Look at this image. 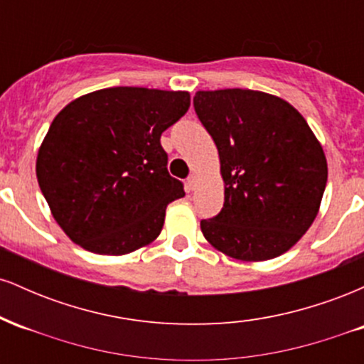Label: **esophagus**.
I'll return each instance as SVG.
<instances>
[{
	"mask_svg": "<svg viewBox=\"0 0 364 364\" xmlns=\"http://www.w3.org/2000/svg\"><path fill=\"white\" fill-rule=\"evenodd\" d=\"M196 183H198V178H196L195 174H191V176L186 179V188H188V191H193L195 188H196Z\"/></svg>",
	"mask_w": 364,
	"mask_h": 364,
	"instance_id": "34e87169",
	"label": "esophagus"
}]
</instances>
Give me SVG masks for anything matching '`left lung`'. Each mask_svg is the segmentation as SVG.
Masks as SVG:
<instances>
[{
    "label": "left lung",
    "instance_id": "8db88e82",
    "mask_svg": "<svg viewBox=\"0 0 364 364\" xmlns=\"http://www.w3.org/2000/svg\"><path fill=\"white\" fill-rule=\"evenodd\" d=\"M195 112L219 150L224 207L200 223L228 257L263 262L286 253L315 220L327 159L296 107L250 89L198 90Z\"/></svg>",
    "mask_w": 364,
    "mask_h": 364
}]
</instances>
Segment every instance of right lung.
Masks as SVG:
<instances>
[{
	"mask_svg": "<svg viewBox=\"0 0 364 364\" xmlns=\"http://www.w3.org/2000/svg\"><path fill=\"white\" fill-rule=\"evenodd\" d=\"M190 107L185 90L111 87L58 112L36 174L51 214L83 250L127 255L161 235L166 208L185 196L168 173L164 129Z\"/></svg>",
	"mask_w": 364,
	"mask_h": 364,
	"instance_id": "right-lung-1",
	"label": "right lung"
}]
</instances>
